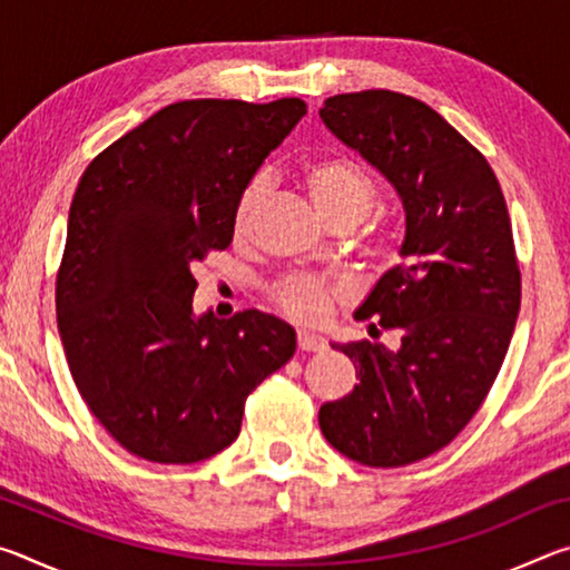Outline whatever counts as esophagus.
<instances>
[{
    "instance_id": "34e87169",
    "label": "esophagus",
    "mask_w": 570,
    "mask_h": 570,
    "mask_svg": "<svg viewBox=\"0 0 570 570\" xmlns=\"http://www.w3.org/2000/svg\"><path fill=\"white\" fill-rule=\"evenodd\" d=\"M296 344L302 352H324L326 350V342L322 340V336L312 334V332H298Z\"/></svg>"
}]
</instances>
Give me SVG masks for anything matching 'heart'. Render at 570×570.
I'll list each match as a JSON object with an SVG mask.
<instances>
[{
    "label": "heart",
    "mask_w": 570,
    "mask_h": 570,
    "mask_svg": "<svg viewBox=\"0 0 570 570\" xmlns=\"http://www.w3.org/2000/svg\"><path fill=\"white\" fill-rule=\"evenodd\" d=\"M302 186L326 224L356 226L372 214L380 200V188L360 163L346 156H322L306 160L298 170ZM264 196V178H250L234 208V234L244 238ZM370 254L382 266H394L402 258V236L382 234L372 240ZM272 302L286 316L298 322H322L332 306L344 298V288L322 274H288L272 286Z\"/></svg>",
    "instance_id": "obj_1"
}]
</instances>
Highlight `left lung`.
I'll list each match as a JSON object with an SVG mask.
<instances>
[{"instance_id":"obj_1","label":"left lung","mask_w":570,"mask_h":570,"mask_svg":"<svg viewBox=\"0 0 570 570\" xmlns=\"http://www.w3.org/2000/svg\"><path fill=\"white\" fill-rule=\"evenodd\" d=\"M320 115L397 188L407 216L404 264L354 314L372 342L332 344L360 384L322 404L320 428L362 465H412L465 430L508 354L520 268L505 196L485 156L417 98L346 92ZM384 331L392 347L379 342Z\"/></svg>"}]
</instances>
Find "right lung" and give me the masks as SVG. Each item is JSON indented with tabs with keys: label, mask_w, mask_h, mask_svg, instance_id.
Segmentation results:
<instances>
[{
	"label": "right lung",
	"mask_w": 570,
	"mask_h": 570,
	"mask_svg": "<svg viewBox=\"0 0 570 570\" xmlns=\"http://www.w3.org/2000/svg\"><path fill=\"white\" fill-rule=\"evenodd\" d=\"M304 112L298 98L173 102L77 183L57 330L77 392L130 455H216L238 438L248 394L294 356V330L272 314L196 320L193 266L228 248L240 190Z\"/></svg>",
	"instance_id": "1"
}]
</instances>
